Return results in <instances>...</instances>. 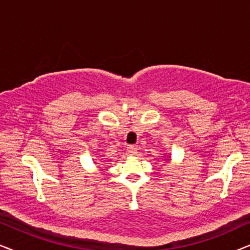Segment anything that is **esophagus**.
Segmentation results:
<instances>
[{"label":"esophagus","mask_w":250,"mask_h":250,"mask_svg":"<svg viewBox=\"0 0 250 250\" xmlns=\"http://www.w3.org/2000/svg\"><path fill=\"white\" fill-rule=\"evenodd\" d=\"M127 153L129 156H135L136 155V150H138V148H136L135 146H127Z\"/></svg>","instance_id":"1"}]
</instances>
